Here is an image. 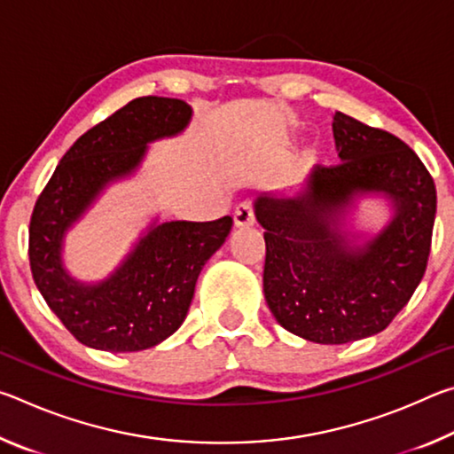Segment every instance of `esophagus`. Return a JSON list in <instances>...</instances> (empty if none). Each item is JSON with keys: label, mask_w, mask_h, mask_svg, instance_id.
<instances>
[{"label": "esophagus", "mask_w": 454, "mask_h": 454, "mask_svg": "<svg viewBox=\"0 0 454 454\" xmlns=\"http://www.w3.org/2000/svg\"><path fill=\"white\" fill-rule=\"evenodd\" d=\"M234 224L236 228H250L254 224V210H252L250 202H242L234 210Z\"/></svg>", "instance_id": "obj_1"}]
</instances>
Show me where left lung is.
<instances>
[{
    "instance_id": "obj_1",
    "label": "left lung",
    "mask_w": 454,
    "mask_h": 454,
    "mask_svg": "<svg viewBox=\"0 0 454 454\" xmlns=\"http://www.w3.org/2000/svg\"><path fill=\"white\" fill-rule=\"evenodd\" d=\"M340 164L317 166L296 194H262L254 214L266 242L264 298L288 333L347 344L382 333L427 270L436 188L425 164L396 136L336 112ZM389 200L379 233L348 228L360 197Z\"/></svg>"
}]
</instances>
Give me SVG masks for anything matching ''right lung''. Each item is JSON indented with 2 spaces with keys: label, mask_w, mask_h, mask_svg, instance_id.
<instances>
[{
  "label": "right lung",
  "mask_w": 454,
  "mask_h": 454,
  "mask_svg": "<svg viewBox=\"0 0 454 454\" xmlns=\"http://www.w3.org/2000/svg\"><path fill=\"white\" fill-rule=\"evenodd\" d=\"M192 120L184 99L145 96L80 136L37 198L29 222V266L53 314L82 344L107 352L152 348L186 318L200 272L224 244L232 218L158 222L107 278L75 280L64 264L70 228L114 182L144 162L148 144L178 136Z\"/></svg>",
  "instance_id": "obj_1"
}]
</instances>
